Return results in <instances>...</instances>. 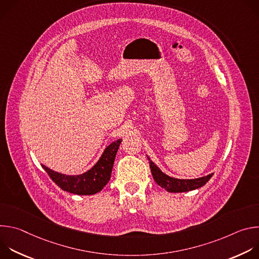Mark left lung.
<instances>
[{
    "label": "left lung",
    "instance_id": "obj_1",
    "mask_svg": "<svg viewBox=\"0 0 259 259\" xmlns=\"http://www.w3.org/2000/svg\"><path fill=\"white\" fill-rule=\"evenodd\" d=\"M150 163V168L152 171V175L155 181L163 189H165L169 193H183L190 192L196 189H199L209 181V179L213 176V173L195 179H178L171 177L160 170V168L155 165V163L147 157Z\"/></svg>",
    "mask_w": 259,
    "mask_h": 259
}]
</instances>
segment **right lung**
I'll return each mask as SVG.
<instances>
[{"mask_svg":"<svg viewBox=\"0 0 259 259\" xmlns=\"http://www.w3.org/2000/svg\"><path fill=\"white\" fill-rule=\"evenodd\" d=\"M121 142L122 139H118L110 143L97 163L90 170L80 175H65L53 171L45 165H42V167L61 190L81 196L94 195L100 192L108 182Z\"/></svg>","mask_w":259,"mask_h":259,"instance_id":"obj_1","label":"right lung"}]
</instances>
